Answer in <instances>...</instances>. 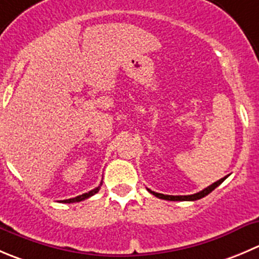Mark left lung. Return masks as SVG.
<instances>
[{
  "label": "left lung",
  "mask_w": 259,
  "mask_h": 259,
  "mask_svg": "<svg viewBox=\"0 0 259 259\" xmlns=\"http://www.w3.org/2000/svg\"><path fill=\"white\" fill-rule=\"evenodd\" d=\"M227 177H228V176H225L224 178L217 181V182H214L212 185H210L209 187L204 188V190L200 191V192L193 193V195H187V196H172V195H163V193L154 192V191L149 190V188H147V190L149 191L150 193H153L155 197H159V199H163V200H168V201H196V200H200V199H202V197L206 196V195H209V193L211 192V191H214L215 188L218 187V186L222 185V183L224 182V180Z\"/></svg>",
  "instance_id": "1"
}]
</instances>
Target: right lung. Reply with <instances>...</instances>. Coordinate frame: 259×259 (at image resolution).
<instances>
[{
    "label": "right lung",
    "mask_w": 259,
    "mask_h": 259,
    "mask_svg": "<svg viewBox=\"0 0 259 259\" xmlns=\"http://www.w3.org/2000/svg\"><path fill=\"white\" fill-rule=\"evenodd\" d=\"M101 185H102V182L100 183V185L97 186L96 188H94V190L89 191V192H87V193H83V195H79V196H76V197H73V199H68V200H60L59 202H64V204H72V202H79V201H83V200L89 199V197L94 196L95 193H97V192H99V191H100V188H101Z\"/></svg>",
    "instance_id": "add662e5"
}]
</instances>
